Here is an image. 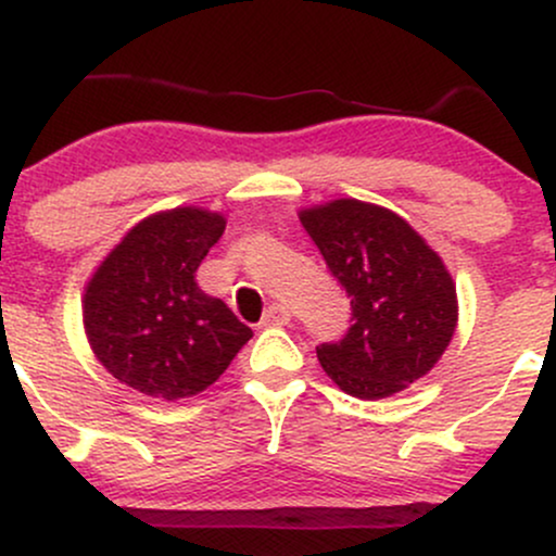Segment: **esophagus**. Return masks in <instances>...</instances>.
Wrapping results in <instances>:
<instances>
[{"mask_svg": "<svg viewBox=\"0 0 556 556\" xmlns=\"http://www.w3.org/2000/svg\"><path fill=\"white\" fill-rule=\"evenodd\" d=\"M264 327H285V324H290V311L285 308V305L274 303L269 305V311L264 314Z\"/></svg>", "mask_w": 556, "mask_h": 556, "instance_id": "34e87169", "label": "esophagus"}]
</instances>
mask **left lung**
I'll use <instances>...</instances> for the list:
<instances>
[{
  "label": "left lung",
  "instance_id": "8db88e82",
  "mask_svg": "<svg viewBox=\"0 0 556 556\" xmlns=\"http://www.w3.org/2000/svg\"><path fill=\"white\" fill-rule=\"evenodd\" d=\"M298 216L353 305L348 334L316 348L329 379L353 397L384 400L429 374L457 327V290L439 253L400 214L358 198Z\"/></svg>",
  "mask_w": 556,
  "mask_h": 556
}]
</instances>
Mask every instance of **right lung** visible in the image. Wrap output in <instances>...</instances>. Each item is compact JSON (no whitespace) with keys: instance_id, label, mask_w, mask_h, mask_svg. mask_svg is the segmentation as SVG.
<instances>
[{"instance_id":"right-lung-1","label":"right lung","mask_w":556,"mask_h":556,"mask_svg":"<svg viewBox=\"0 0 556 556\" xmlns=\"http://www.w3.org/2000/svg\"><path fill=\"white\" fill-rule=\"evenodd\" d=\"M227 219L177 206L140 219L106 253L83 295V329L114 379L156 400L212 387L253 331L219 298L195 285V269Z\"/></svg>"}]
</instances>
